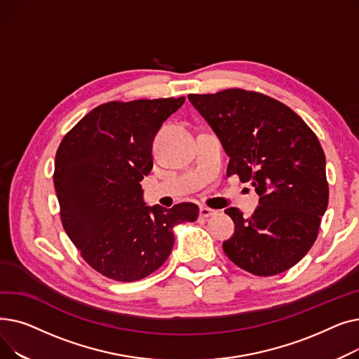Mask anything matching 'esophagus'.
Here are the masks:
<instances>
[{"label": "esophagus", "mask_w": 359, "mask_h": 359, "mask_svg": "<svg viewBox=\"0 0 359 359\" xmlns=\"http://www.w3.org/2000/svg\"><path fill=\"white\" fill-rule=\"evenodd\" d=\"M199 215H201L202 218H210V217H212V215H217V211L212 210V208H208V206H201Z\"/></svg>", "instance_id": "obj_1"}]
</instances>
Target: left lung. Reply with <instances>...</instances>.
<instances>
[{"mask_svg": "<svg viewBox=\"0 0 359 359\" xmlns=\"http://www.w3.org/2000/svg\"><path fill=\"white\" fill-rule=\"evenodd\" d=\"M187 99L229 154L227 176L250 182L260 196L250 218L225 210L236 224L222 244L225 255L257 276L288 271L311 249L329 203L318 138L292 109L257 91L227 88Z\"/></svg>", "mask_w": 359, "mask_h": 359, "instance_id": "8db88e82", "label": "left lung"}]
</instances>
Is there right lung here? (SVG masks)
<instances>
[{"label": "right lung", "mask_w": 359, "mask_h": 359, "mask_svg": "<svg viewBox=\"0 0 359 359\" xmlns=\"http://www.w3.org/2000/svg\"><path fill=\"white\" fill-rule=\"evenodd\" d=\"M184 97L107 102L62 138L53 184L65 233L103 276L134 282L157 271L173 249L172 229L196 221L199 208L142 201L141 180L153 168V140Z\"/></svg>", "instance_id": "add662e5"}]
</instances>
